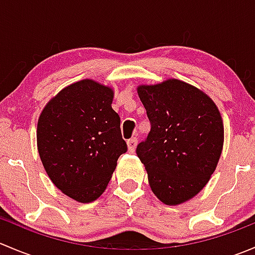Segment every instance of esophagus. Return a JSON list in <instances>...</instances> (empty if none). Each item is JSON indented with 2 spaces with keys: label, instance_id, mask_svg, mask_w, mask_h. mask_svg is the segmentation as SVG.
Here are the masks:
<instances>
[{
  "label": "esophagus",
  "instance_id": "1",
  "mask_svg": "<svg viewBox=\"0 0 255 255\" xmlns=\"http://www.w3.org/2000/svg\"><path fill=\"white\" fill-rule=\"evenodd\" d=\"M137 143H138V139L137 138H130V139L127 140V145H128V150L130 151V153H133V151L135 150V148H137Z\"/></svg>",
  "mask_w": 255,
  "mask_h": 255
}]
</instances>
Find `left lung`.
<instances>
[{"mask_svg":"<svg viewBox=\"0 0 255 255\" xmlns=\"http://www.w3.org/2000/svg\"><path fill=\"white\" fill-rule=\"evenodd\" d=\"M138 95L150 132L137 145V155L151 191L164 204H182L204 189L220 160V111L207 95L176 79L142 85Z\"/></svg>","mask_w":255,"mask_h":255,"instance_id":"obj_1","label":"left lung"}]
</instances>
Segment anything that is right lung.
<instances>
[{"label":"right lung","mask_w":255,"mask_h":255,"mask_svg":"<svg viewBox=\"0 0 255 255\" xmlns=\"http://www.w3.org/2000/svg\"><path fill=\"white\" fill-rule=\"evenodd\" d=\"M112 99V89L81 80L51 99L38 120L43 166L53 184L79 202L101 196L127 151Z\"/></svg>","instance_id":"obj_1"}]
</instances>
